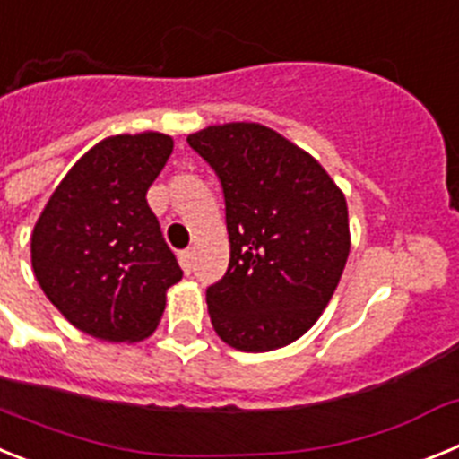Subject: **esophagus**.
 Here are the masks:
<instances>
[{"mask_svg": "<svg viewBox=\"0 0 459 459\" xmlns=\"http://www.w3.org/2000/svg\"><path fill=\"white\" fill-rule=\"evenodd\" d=\"M179 262H181V269L186 271V273H190L193 271V250H181L179 253Z\"/></svg>", "mask_w": 459, "mask_h": 459, "instance_id": "obj_1", "label": "esophagus"}]
</instances>
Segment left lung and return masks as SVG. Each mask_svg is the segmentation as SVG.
Wrapping results in <instances>:
<instances>
[{
	"mask_svg": "<svg viewBox=\"0 0 459 459\" xmlns=\"http://www.w3.org/2000/svg\"><path fill=\"white\" fill-rule=\"evenodd\" d=\"M221 181L230 266L206 287L211 324L241 351H271L317 322L350 257L347 202L326 169L259 124L188 135Z\"/></svg>",
	"mask_w": 459,
	"mask_h": 459,
	"instance_id": "obj_1",
	"label": "left lung"
}]
</instances>
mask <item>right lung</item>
<instances>
[{"mask_svg": "<svg viewBox=\"0 0 459 459\" xmlns=\"http://www.w3.org/2000/svg\"><path fill=\"white\" fill-rule=\"evenodd\" d=\"M172 147L163 133L99 142L56 186L36 222L31 266L40 290L93 338L135 342L152 335L165 291L184 275L147 204Z\"/></svg>", "mask_w": 459, "mask_h": 459, "instance_id": "right-lung-1", "label": "right lung"}]
</instances>
